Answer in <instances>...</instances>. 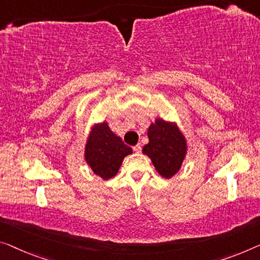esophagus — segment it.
I'll return each mask as SVG.
<instances>
[{
	"mask_svg": "<svg viewBox=\"0 0 260 260\" xmlns=\"http://www.w3.org/2000/svg\"><path fill=\"white\" fill-rule=\"evenodd\" d=\"M133 150H134L135 153H140L141 152V146L140 145H135L133 147Z\"/></svg>",
	"mask_w": 260,
	"mask_h": 260,
	"instance_id": "esophagus-1",
	"label": "esophagus"
}]
</instances>
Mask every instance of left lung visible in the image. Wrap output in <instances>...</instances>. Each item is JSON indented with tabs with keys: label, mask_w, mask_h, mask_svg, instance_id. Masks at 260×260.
I'll use <instances>...</instances> for the list:
<instances>
[{
	"label": "left lung",
	"mask_w": 260,
	"mask_h": 260,
	"mask_svg": "<svg viewBox=\"0 0 260 260\" xmlns=\"http://www.w3.org/2000/svg\"><path fill=\"white\" fill-rule=\"evenodd\" d=\"M149 142L143 146L147 155L165 179H172L179 172L188 152V143L176 122L156 118L148 127Z\"/></svg>",
	"instance_id": "obj_1"
}]
</instances>
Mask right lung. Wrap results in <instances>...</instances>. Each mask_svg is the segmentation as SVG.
<instances>
[{
    "instance_id": "1",
    "label": "right lung",
    "mask_w": 260,
    "mask_h": 260,
    "mask_svg": "<svg viewBox=\"0 0 260 260\" xmlns=\"http://www.w3.org/2000/svg\"><path fill=\"white\" fill-rule=\"evenodd\" d=\"M133 153L131 147L122 142L103 121L92 126L84 149V160L96 176L110 180L117 175L123 158Z\"/></svg>"
}]
</instances>
